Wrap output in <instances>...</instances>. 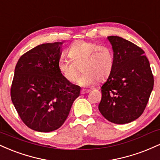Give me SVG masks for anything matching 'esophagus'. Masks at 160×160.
<instances>
[{
    "label": "esophagus",
    "mask_w": 160,
    "mask_h": 160,
    "mask_svg": "<svg viewBox=\"0 0 160 160\" xmlns=\"http://www.w3.org/2000/svg\"><path fill=\"white\" fill-rule=\"evenodd\" d=\"M90 92V90L89 89H82L81 91H80V93L81 94H86V93H88Z\"/></svg>",
    "instance_id": "1"
}]
</instances>
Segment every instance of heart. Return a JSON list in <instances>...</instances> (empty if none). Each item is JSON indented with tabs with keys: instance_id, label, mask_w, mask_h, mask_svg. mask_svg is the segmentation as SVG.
Here are the masks:
<instances>
[{
	"instance_id": "1",
	"label": "heart",
	"mask_w": 160,
	"mask_h": 160,
	"mask_svg": "<svg viewBox=\"0 0 160 160\" xmlns=\"http://www.w3.org/2000/svg\"><path fill=\"white\" fill-rule=\"evenodd\" d=\"M69 60L60 58L57 63L58 72L67 82H74L80 67L82 74L78 79L80 86H91L95 81L103 82L111 74L114 58L111 49L105 46L86 40L75 42L68 49Z\"/></svg>"
}]
</instances>
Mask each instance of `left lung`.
<instances>
[{
	"instance_id": "obj_1",
	"label": "left lung",
	"mask_w": 160,
	"mask_h": 160,
	"mask_svg": "<svg viewBox=\"0 0 160 160\" xmlns=\"http://www.w3.org/2000/svg\"><path fill=\"white\" fill-rule=\"evenodd\" d=\"M114 65L102 86L98 110L105 119L126 124L144 112L153 88V76L142 49L118 36H109Z\"/></svg>"
}]
</instances>
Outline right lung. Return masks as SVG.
<instances>
[{"mask_svg": "<svg viewBox=\"0 0 160 160\" xmlns=\"http://www.w3.org/2000/svg\"><path fill=\"white\" fill-rule=\"evenodd\" d=\"M62 42L43 43L28 51L16 65L11 99L28 127L40 132L58 129L67 119L80 87L58 72Z\"/></svg>", "mask_w": 160, "mask_h": 160, "instance_id": "obj_1", "label": "right lung"}]
</instances>
